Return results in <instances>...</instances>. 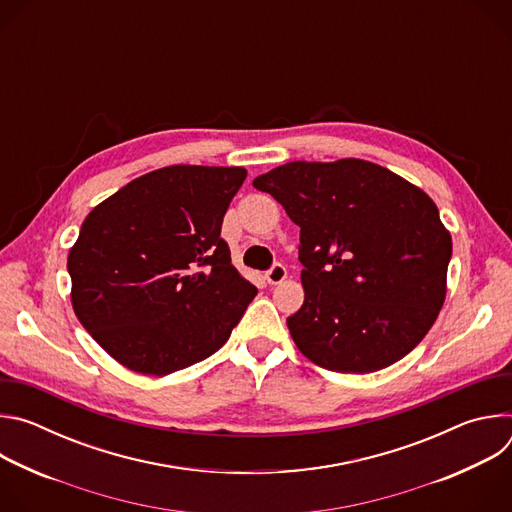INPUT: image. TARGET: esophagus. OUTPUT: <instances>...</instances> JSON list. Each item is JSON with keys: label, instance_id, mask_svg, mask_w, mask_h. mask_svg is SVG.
<instances>
[{"label": "esophagus", "instance_id": "1", "mask_svg": "<svg viewBox=\"0 0 512 512\" xmlns=\"http://www.w3.org/2000/svg\"><path fill=\"white\" fill-rule=\"evenodd\" d=\"M265 277H267V281H269L271 285H277V283H281V281L287 277V269H285V265L275 263V265L265 273Z\"/></svg>", "mask_w": 512, "mask_h": 512}]
</instances>
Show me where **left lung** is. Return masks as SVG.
<instances>
[{
    "instance_id": "1",
    "label": "left lung",
    "mask_w": 512,
    "mask_h": 512,
    "mask_svg": "<svg viewBox=\"0 0 512 512\" xmlns=\"http://www.w3.org/2000/svg\"><path fill=\"white\" fill-rule=\"evenodd\" d=\"M253 186L300 227L306 296L287 328L306 358L375 373L423 340L446 300L452 237L421 188L356 158L289 162Z\"/></svg>"
}]
</instances>
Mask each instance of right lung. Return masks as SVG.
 Masks as SVG:
<instances>
[{"mask_svg":"<svg viewBox=\"0 0 512 512\" xmlns=\"http://www.w3.org/2000/svg\"><path fill=\"white\" fill-rule=\"evenodd\" d=\"M245 178L239 166L160 168L85 218L66 261L72 310L129 371L164 377L208 358L257 296L221 239Z\"/></svg>","mask_w":512,"mask_h":512,"instance_id":"1","label":"right lung"}]
</instances>
